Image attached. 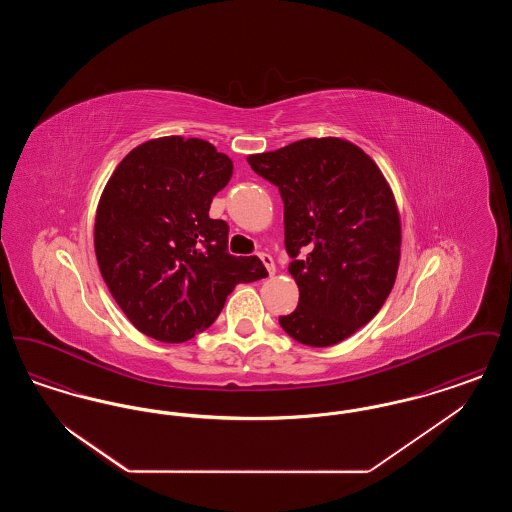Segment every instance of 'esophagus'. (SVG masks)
<instances>
[{
  "instance_id": "obj_1",
  "label": "esophagus",
  "mask_w": 512,
  "mask_h": 512,
  "mask_svg": "<svg viewBox=\"0 0 512 512\" xmlns=\"http://www.w3.org/2000/svg\"><path fill=\"white\" fill-rule=\"evenodd\" d=\"M259 257H261V261H263V265L267 267L268 274L272 276L274 272H276V267H274V261H272V257L268 255V253H259Z\"/></svg>"
}]
</instances>
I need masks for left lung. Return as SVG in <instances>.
<instances>
[{"instance_id": "1", "label": "left lung", "mask_w": 512, "mask_h": 512, "mask_svg": "<svg viewBox=\"0 0 512 512\" xmlns=\"http://www.w3.org/2000/svg\"><path fill=\"white\" fill-rule=\"evenodd\" d=\"M247 161L284 201L299 303L280 326L311 347L349 338L382 309L397 276L401 224L386 178L340 138H307Z\"/></svg>"}]
</instances>
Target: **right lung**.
Returning a JSON list of instances; mask_svg holds the SVG:
<instances>
[{"label": "right lung", "instance_id": "add662e5", "mask_svg": "<svg viewBox=\"0 0 512 512\" xmlns=\"http://www.w3.org/2000/svg\"><path fill=\"white\" fill-rule=\"evenodd\" d=\"M232 171L209 142L167 136L132 149L101 194V276L122 313L153 340L194 338L238 284L268 276L255 255H230L228 224L209 217Z\"/></svg>", "mask_w": 512, "mask_h": 512}]
</instances>
